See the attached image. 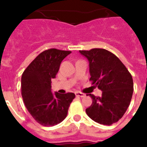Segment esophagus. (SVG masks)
<instances>
[{
	"instance_id": "obj_1",
	"label": "esophagus",
	"mask_w": 147,
	"mask_h": 147,
	"mask_svg": "<svg viewBox=\"0 0 147 147\" xmlns=\"http://www.w3.org/2000/svg\"><path fill=\"white\" fill-rule=\"evenodd\" d=\"M75 94H76V96L81 97V98H83V97L85 96V94H83V93H82V92H76Z\"/></svg>"
}]
</instances>
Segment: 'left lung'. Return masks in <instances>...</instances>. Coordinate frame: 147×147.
I'll use <instances>...</instances> for the list:
<instances>
[{"mask_svg":"<svg viewBox=\"0 0 147 147\" xmlns=\"http://www.w3.org/2000/svg\"><path fill=\"white\" fill-rule=\"evenodd\" d=\"M89 62L90 81L102 91L100 97L89 94L92 104L85 110L93 121L104 125L116 123L125 114L134 92L132 76L121 60L105 49L80 50Z\"/></svg>","mask_w":147,"mask_h":147,"instance_id":"obj_1","label":"left lung"}]
</instances>
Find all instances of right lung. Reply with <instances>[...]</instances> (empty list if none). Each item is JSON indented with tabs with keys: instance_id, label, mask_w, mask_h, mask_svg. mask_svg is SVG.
<instances>
[{
	"instance_id": "right-lung-1",
	"label": "right lung",
	"mask_w": 147,
	"mask_h": 147,
	"mask_svg": "<svg viewBox=\"0 0 147 147\" xmlns=\"http://www.w3.org/2000/svg\"><path fill=\"white\" fill-rule=\"evenodd\" d=\"M71 51L49 49L36 57L24 70L21 94L24 105L36 122L45 127L61 123L67 116L74 93H52V78H55L61 62Z\"/></svg>"
}]
</instances>
